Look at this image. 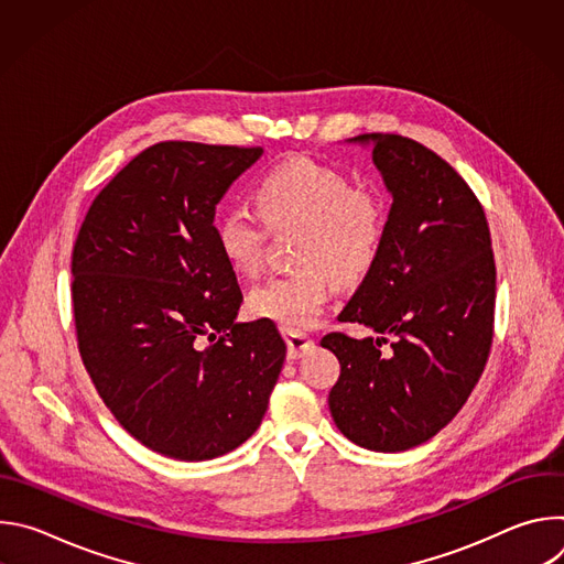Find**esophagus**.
<instances>
[{"label":"esophagus","instance_id":"esophagus-1","mask_svg":"<svg viewBox=\"0 0 564 564\" xmlns=\"http://www.w3.org/2000/svg\"><path fill=\"white\" fill-rule=\"evenodd\" d=\"M285 341H288V359H299L303 357L307 350L314 348V339L305 333L299 330H285Z\"/></svg>","mask_w":564,"mask_h":564}]
</instances>
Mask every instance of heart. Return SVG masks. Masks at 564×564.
Returning <instances> with one entry per match:
<instances>
[{
    "instance_id": "heart-1",
    "label": "heart",
    "mask_w": 564,
    "mask_h": 564,
    "mask_svg": "<svg viewBox=\"0 0 564 564\" xmlns=\"http://www.w3.org/2000/svg\"><path fill=\"white\" fill-rule=\"evenodd\" d=\"M254 203L272 231L299 229V270L254 288L250 310L288 330L310 328L333 296V276L352 283L375 263L386 229L383 200L372 189H355L328 165L296 158L257 183ZM263 221L248 207H229L216 223L218 250L240 276H254L263 265Z\"/></svg>"
}]
</instances>
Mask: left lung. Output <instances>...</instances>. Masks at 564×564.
Listing matches in <instances>:
<instances>
[{
  "label": "left lung",
  "mask_w": 564,
  "mask_h": 564,
  "mask_svg": "<svg viewBox=\"0 0 564 564\" xmlns=\"http://www.w3.org/2000/svg\"><path fill=\"white\" fill-rule=\"evenodd\" d=\"M392 196L375 263L339 314L379 337L330 333L341 375L328 404L357 446L399 453L429 442L466 404L494 341L496 261L487 216L464 178L424 144L364 133ZM391 352L380 355L384 337Z\"/></svg>",
  "instance_id": "8db88e82"
}]
</instances>
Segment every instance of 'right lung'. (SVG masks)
<instances>
[{"label": "right lung", "mask_w": 564, "mask_h": 564, "mask_svg": "<svg viewBox=\"0 0 564 564\" xmlns=\"http://www.w3.org/2000/svg\"><path fill=\"white\" fill-rule=\"evenodd\" d=\"M263 149L167 140L96 196L70 274L77 346L107 409L147 448L214 459L254 435L285 361L243 301L214 214ZM210 344L207 345L206 341Z\"/></svg>", "instance_id": "1"}]
</instances>
